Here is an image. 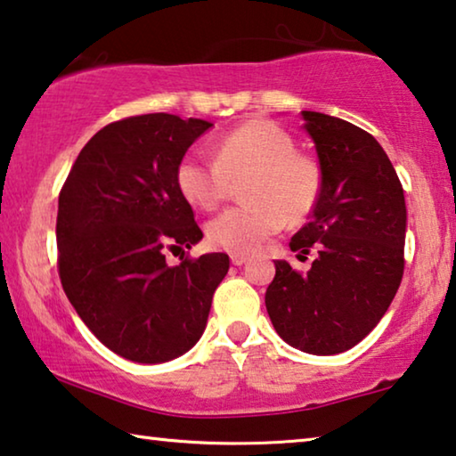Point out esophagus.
<instances>
[{
  "label": "esophagus",
  "instance_id": "1",
  "mask_svg": "<svg viewBox=\"0 0 456 456\" xmlns=\"http://www.w3.org/2000/svg\"><path fill=\"white\" fill-rule=\"evenodd\" d=\"M246 262H248L246 254H231V264H235V266H241V264Z\"/></svg>",
  "mask_w": 456,
  "mask_h": 456
}]
</instances>
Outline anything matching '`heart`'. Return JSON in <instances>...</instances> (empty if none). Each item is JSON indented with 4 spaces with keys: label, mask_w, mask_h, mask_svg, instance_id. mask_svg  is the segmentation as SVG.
Here are the masks:
<instances>
[{
    "label": "heart",
    "mask_w": 456,
    "mask_h": 456,
    "mask_svg": "<svg viewBox=\"0 0 456 456\" xmlns=\"http://www.w3.org/2000/svg\"><path fill=\"white\" fill-rule=\"evenodd\" d=\"M213 158L186 153L175 167V186L192 207L213 210L243 178L240 194L246 205L227 208L207 225V240L216 249L257 251L284 223H301L317 205V163L295 151V139L276 122H241L216 139Z\"/></svg>",
    "instance_id": "b5f03b06"
}]
</instances>
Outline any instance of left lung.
Masks as SVG:
<instances>
[{"label":"left lung","instance_id":"8db88e82","mask_svg":"<svg viewBox=\"0 0 456 456\" xmlns=\"http://www.w3.org/2000/svg\"><path fill=\"white\" fill-rule=\"evenodd\" d=\"M315 142L322 190L290 249L317 260L307 274L278 260L266 290L270 322L309 354H339L375 330L403 278L405 196L395 167L362 128L303 112ZM301 257V256H298Z\"/></svg>","mask_w":456,"mask_h":456}]
</instances>
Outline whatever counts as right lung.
<instances>
[{"label": "right lung", "instance_id": "add662e5", "mask_svg": "<svg viewBox=\"0 0 456 456\" xmlns=\"http://www.w3.org/2000/svg\"><path fill=\"white\" fill-rule=\"evenodd\" d=\"M213 122L155 112L110 122L86 142L57 213V268L77 315L106 348L142 364L199 342L227 254L167 251L202 240L175 167Z\"/></svg>", "mask_w": 456, "mask_h": 456}]
</instances>
